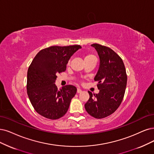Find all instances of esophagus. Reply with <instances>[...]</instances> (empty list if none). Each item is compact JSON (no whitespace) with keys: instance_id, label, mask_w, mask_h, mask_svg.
Returning a JSON list of instances; mask_svg holds the SVG:
<instances>
[{"instance_id":"1","label":"esophagus","mask_w":154,"mask_h":154,"mask_svg":"<svg viewBox=\"0 0 154 154\" xmlns=\"http://www.w3.org/2000/svg\"><path fill=\"white\" fill-rule=\"evenodd\" d=\"M81 92H82V90H81L80 88H77V93H81Z\"/></svg>"}]
</instances>
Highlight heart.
<instances>
[{
    "label": "heart",
    "instance_id": "heart-1",
    "mask_svg": "<svg viewBox=\"0 0 154 154\" xmlns=\"http://www.w3.org/2000/svg\"><path fill=\"white\" fill-rule=\"evenodd\" d=\"M95 58V56L91 54H86V56H84V60H89V59H91V58Z\"/></svg>",
    "mask_w": 154,
    "mask_h": 154
}]
</instances>
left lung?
<instances>
[{"label":"left lung","instance_id":"obj_1","mask_svg":"<svg viewBox=\"0 0 154 154\" xmlns=\"http://www.w3.org/2000/svg\"><path fill=\"white\" fill-rule=\"evenodd\" d=\"M100 58L98 71L94 81L100 92L88 91L89 99L85 109L90 116L102 119L114 112L123 100L127 84V74L122 60L112 49L98 44H91Z\"/></svg>","mask_w":154,"mask_h":154}]
</instances>
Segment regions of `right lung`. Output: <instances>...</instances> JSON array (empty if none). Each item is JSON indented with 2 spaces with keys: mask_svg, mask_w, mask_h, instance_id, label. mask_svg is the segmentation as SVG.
Returning a JSON list of instances; mask_svg holds the SVG:
<instances>
[{
  "mask_svg": "<svg viewBox=\"0 0 154 154\" xmlns=\"http://www.w3.org/2000/svg\"><path fill=\"white\" fill-rule=\"evenodd\" d=\"M79 45L51 46L40 51L32 61L27 72L26 90L35 111L52 120L63 116L77 88L66 85L58 89L56 75L66 70L70 57L81 49Z\"/></svg>",
  "mask_w": 154,
  "mask_h": 154,
  "instance_id": "add662e5",
  "label": "right lung"
}]
</instances>
